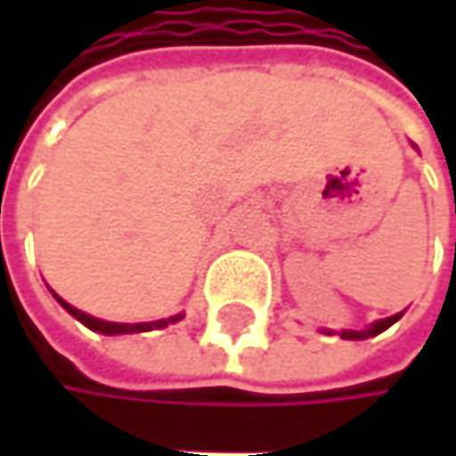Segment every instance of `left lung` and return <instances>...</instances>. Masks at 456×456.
<instances>
[{"mask_svg": "<svg viewBox=\"0 0 456 456\" xmlns=\"http://www.w3.org/2000/svg\"><path fill=\"white\" fill-rule=\"evenodd\" d=\"M402 319V312L399 314H394V317L388 319H378V322H372L367 330H340L338 335L343 338V340H364V338H372V335H380L383 330H388L394 322H399ZM327 335H332V330H324Z\"/></svg>", "mask_w": 456, "mask_h": 456, "instance_id": "8db88e82", "label": "left lung"}]
</instances>
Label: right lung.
<instances>
[{
  "label": "right lung",
  "mask_w": 456,
  "mask_h": 456,
  "mask_svg": "<svg viewBox=\"0 0 456 456\" xmlns=\"http://www.w3.org/2000/svg\"><path fill=\"white\" fill-rule=\"evenodd\" d=\"M54 298H57V304L70 314V317H76L81 324H86L89 330H94V332H102V335H132V332H147V330H160V327H166V324H174V322H179L182 314H176V317H168V319H158V322H137V324H126V322H105V319H97V317H89V314H84V312H78L76 306H70V304H65L57 293H52Z\"/></svg>",
  "instance_id": "obj_1"
}]
</instances>
